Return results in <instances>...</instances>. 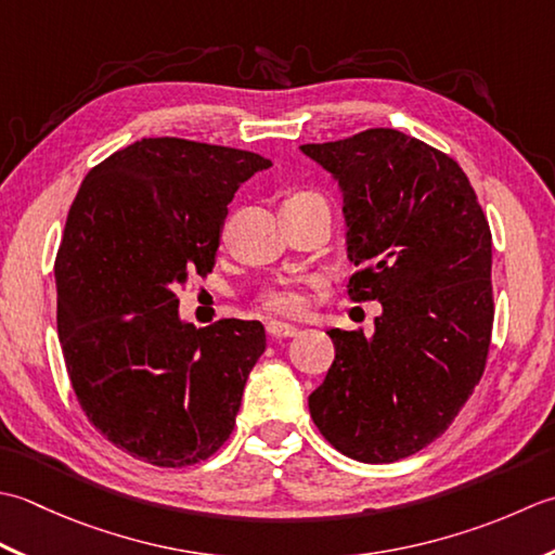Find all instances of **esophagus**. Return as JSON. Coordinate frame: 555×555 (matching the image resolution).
Wrapping results in <instances>:
<instances>
[{"mask_svg": "<svg viewBox=\"0 0 555 555\" xmlns=\"http://www.w3.org/2000/svg\"><path fill=\"white\" fill-rule=\"evenodd\" d=\"M266 331H268V335H270V337H275V340H280V337H294V335L299 333L297 327H294V325H289V323H280V321H270Z\"/></svg>", "mask_w": 555, "mask_h": 555, "instance_id": "34e87169", "label": "esophagus"}]
</instances>
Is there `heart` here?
I'll return each mask as SVG.
<instances>
[{"label":"heart","instance_id":"b5f03b06","mask_svg":"<svg viewBox=\"0 0 555 555\" xmlns=\"http://www.w3.org/2000/svg\"><path fill=\"white\" fill-rule=\"evenodd\" d=\"M263 307L273 313H282V315H297L304 311V297L297 289L282 287V289H273L268 292L263 297Z\"/></svg>","mask_w":555,"mask_h":555}]
</instances>
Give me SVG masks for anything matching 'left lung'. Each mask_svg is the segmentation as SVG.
I'll return each instance as SVG.
<instances>
[{"label": "left lung", "instance_id": "left-lung-1", "mask_svg": "<svg viewBox=\"0 0 555 555\" xmlns=\"http://www.w3.org/2000/svg\"><path fill=\"white\" fill-rule=\"evenodd\" d=\"M301 153L343 191L354 301H380L373 335L333 327L335 361L309 395L343 455L380 465L446 434L481 380L493 327L491 230L462 167L398 129Z\"/></svg>", "mask_w": 555, "mask_h": 555}]
</instances>
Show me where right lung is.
<instances>
[{
	"label": "right lung",
	"mask_w": 555,
	"mask_h": 555,
	"mask_svg": "<svg viewBox=\"0 0 555 555\" xmlns=\"http://www.w3.org/2000/svg\"><path fill=\"white\" fill-rule=\"evenodd\" d=\"M266 157L141 139L95 165L56 251V333L78 404L100 434L155 467L208 460L230 438L258 321L194 327L179 287L215 266L234 191Z\"/></svg>",
	"instance_id": "right-lung-1"
}]
</instances>
